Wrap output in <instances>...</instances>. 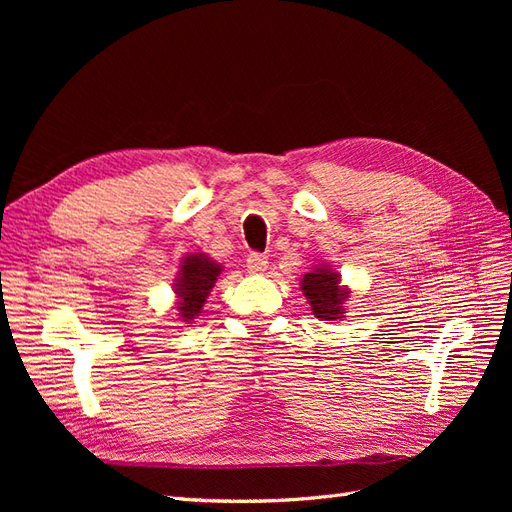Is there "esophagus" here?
<instances>
[{
    "label": "esophagus",
    "mask_w": 512,
    "mask_h": 512,
    "mask_svg": "<svg viewBox=\"0 0 512 512\" xmlns=\"http://www.w3.org/2000/svg\"><path fill=\"white\" fill-rule=\"evenodd\" d=\"M245 265H247V271H250V273H262V271H267V267H269V258L265 254L252 252L250 256H247Z\"/></svg>",
    "instance_id": "esophagus-1"
}]
</instances>
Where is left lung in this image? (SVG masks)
<instances>
[{
    "instance_id": "left-lung-1",
    "label": "left lung",
    "mask_w": 512,
    "mask_h": 512,
    "mask_svg": "<svg viewBox=\"0 0 512 512\" xmlns=\"http://www.w3.org/2000/svg\"><path fill=\"white\" fill-rule=\"evenodd\" d=\"M303 294L312 305V312L320 320H339L344 318V301L348 299V290L339 286V275L324 269L305 273L301 282Z\"/></svg>"
}]
</instances>
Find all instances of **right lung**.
<instances>
[{
  "mask_svg": "<svg viewBox=\"0 0 512 512\" xmlns=\"http://www.w3.org/2000/svg\"><path fill=\"white\" fill-rule=\"evenodd\" d=\"M222 273L215 260H209L205 254H190L181 262V271L175 284V292L179 297V316L183 322H192L200 309H203L211 288L218 282Z\"/></svg>",
  "mask_w": 512,
  "mask_h": 512,
  "instance_id": "add662e5",
  "label": "right lung"
}]
</instances>
